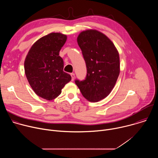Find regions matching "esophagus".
I'll return each mask as SVG.
<instances>
[{
  "mask_svg": "<svg viewBox=\"0 0 158 158\" xmlns=\"http://www.w3.org/2000/svg\"><path fill=\"white\" fill-rule=\"evenodd\" d=\"M71 77H72V81H73L74 79V77H75V74L74 73H71Z\"/></svg>",
  "mask_w": 158,
  "mask_h": 158,
  "instance_id": "obj_1",
  "label": "esophagus"
}]
</instances>
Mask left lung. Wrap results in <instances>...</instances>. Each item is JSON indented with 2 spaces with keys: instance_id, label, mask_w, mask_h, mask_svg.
<instances>
[{
  "instance_id": "obj_1",
  "label": "left lung",
  "mask_w": 158,
  "mask_h": 158,
  "mask_svg": "<svg viewBox=\"0 0 158 158\" xmlns=\"http://www.w3.org/2000/svg\"><path fill=\"white\" fill-rule=\"evenodd\" d=\"M85 62L84 80L75 83L82 96L90 102L106 98L114 87L120 72L119 56L112 42L96 30H87L77 39Z\"/></svg>"
}]
</instances>
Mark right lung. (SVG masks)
<instances>
[{"label": "right lung", "instance_id": "right-lung-1", "mask_svg": "<svg viewBox=\"0 0 158 158\" xmlns=\"http://www.w3.org/2000/svg\"><path fill=\"white\" fill-rule=\"evenodd\" d=\"M67 40L60 33H51L37 40L24 62L26 77L35 93L49 101L59 96L71 76L63 71L59 51Z\"/></svg>", "mask_w": 158, "mask_h": 158}]
</instances>
